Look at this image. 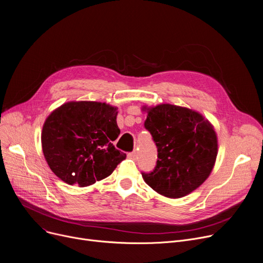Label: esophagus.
<instances>
[{"mask_svg": "<svg viewBox=\"0 0 263 263\" xmlns=\"http://www.w3.org/2000/svg\"><path fill=\"white\" fill-rule=\"evenodd\" d=\"M128 157H129L130 159L136 160V159H137V153H136V151H133V153H130V154L128 155Z\"/></svg>", "mask_w": 263, "mask_h": 263, "instance_id": "1", "label": "esophagus"}]
</instances>
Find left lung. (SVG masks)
<instances>
[{
  "label": "left lung",
  "instance_id": "1",
  "mask_svg": "<svg viewBox=\"0 0 263 263\" xmlns=\"http://www.w3.org/2000/svg\"><path fill=\"white\" fill-rule=\"evenodd\" d=\"M145 128L158 148L157 165L145 182L159 194L181 198L210 176L217 157V135L212 123L194 109L162 103L142 107Z\"/></svg>",
  "mask_w": 263,
  "mask_h": 263
}]
</instances>
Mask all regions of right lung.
<instances>
[{
    "label": "right lung",
    "mask_w": 263,
    "mask_h": 263,
    "mask_svg": "<svg viewBox=\"0 0 263 263\" xmlns=\"http://www.w3.org/2000/svg\"><path fill=\"white\" fill-rule=\"evenodd\" d=\"M117 109L105 102L70 101L47 117L41 132L43 151L61 180L88 186L108 177L126 159L110 143L120 134Z\"/></svg>",
    "instance_id": "add662e5"
}]
</instances>
